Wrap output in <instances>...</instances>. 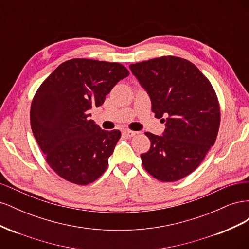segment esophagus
Wrapping results in <instances>:
<instances>
[{
    "label": "esophagus",
    "mask_w": 249,
    "mask_h": 249,
    "mask_svg": "<svg viewBox=\"0 0 249 249\" xmlns=\"http://www.w3.org/2000/svg\"><path fill=\"white\" fill-rule=\"evenodd\" d=\"M136 134H137V132L131 131V130H125V131H124V132H123V135H124V136H125V137H127V138L134 137L135 135H136Z\"/></svg>",
    "instance_id": "obj_1"
}]
</instances>
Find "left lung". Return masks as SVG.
Returning <instances> with one entry per match:
<instances>
[{
    "label": "left lung",
    "mask_w": 249,
    "mask_h": 249,
    "mask_svg": "<svg viewBox=\"0 0 249 249\" xmlns=\"http://www.w3.org/2000/svg\"><path fill=\"white\" fill-rule=\"evenodd\" d=\"M147 91L155 117L162 118V136L146 132L149 150L143 167L161 182L189 176L214 145L220 125V106L208 78L186 59L162 56L131 64Z\"/></svg>",
    "instance_id": "1"
}]
</instances>
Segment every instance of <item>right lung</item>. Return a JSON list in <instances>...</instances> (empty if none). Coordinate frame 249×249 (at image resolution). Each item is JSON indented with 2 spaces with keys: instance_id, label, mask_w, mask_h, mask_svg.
I'll return each mask as SVG.
<instances>
[{
  "instance_id": "1",
  "label": "right lung",
  "mask_w": 249,
  "mask_h": 249,
  "mask_svg": "<svg viewBox=\"0 0 249 249\" xmlns=\"http://www.w3.org/2000/svg\"><path fill=\"white\" fill-rule=\"evenodd\" d=\"M129 73L120 63L74 58L37 89L30 111L32 132L49 166L67 182L85 186L106 171L122 133L102 130L89 112Z\"/></svg>"
}]
</instances>
